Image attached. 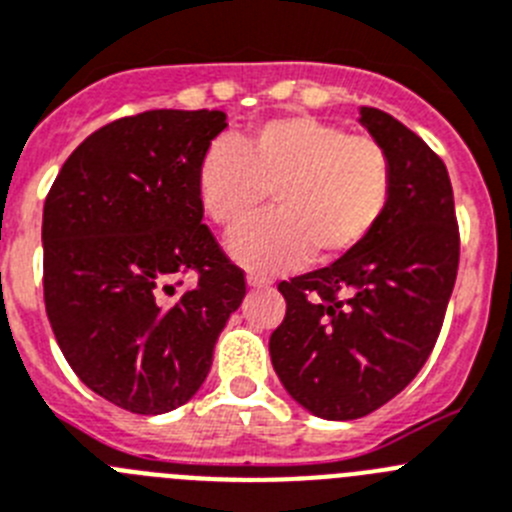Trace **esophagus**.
<instances>
[{
    "instance_id": "34e87169",
    "label": "esophagus",
    "mask_w": 512,
    "mask_h": 512,
    "mask_svg": "<svg viewBox=\"0 0 512 512\" xmlns=\"http://www.w3.org/2000/svg\"><path fill=\"white\" fill-rule=\"evenodd\" d=\"M270 283H273V280L265 278V275H247V285H250V288H270Z\"/></svg>"
}]
</instances>
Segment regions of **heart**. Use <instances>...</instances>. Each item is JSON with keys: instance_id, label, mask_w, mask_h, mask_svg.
I'll return each mask as SVG.
<instances>
[{"instance_id": "heart-1", "label": "heart", "mask_w": 512, "mask_h": 512, "mask_svg": "<svg viewBox=\"0 0 512 512\" xmlns=\"http://www.w3.org/2000/svg\"><path fill=\"white\" fill-rule=\"evenodd\" d=\"M196 193L222 229L250 222L270 193L275 214L232 234L227 250L250 270H285L365 245L393 199V163L372 137L285 114L255 124L239 145L216 140L196 170Z\"/></svg>"}]
</instances>
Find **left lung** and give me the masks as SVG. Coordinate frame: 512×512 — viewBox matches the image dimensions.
I'll return each mask as SVG.
<instances>
[{
	"mask_svg": "<svg viewBox=\"0 0 512 512\" xmlns=\"http://www.w3.org/2000/svg\"><path fill=\"white\" fill-rule=\"evenodd\" d=\"M393 163V199L365 245L283 280L288 311L270 359L313 416L352 421L418 375L439 339L459 267L454 191L439 155L375 107L357 119Z\"/></svg>",
	"mask_w": 512,
	"mask_h": 512,
	"instance_id": "1",
	"label": "left lung"
}]
</instances>
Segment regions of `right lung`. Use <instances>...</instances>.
<instances>
[{
    "label": "right lung",
    "mask_w": 512,
    "mask_h": 512,
    "mask_svg": "<svg viewBox=\"0 0 512 512\" xmlns=\"http://www.w3.org/2000/svg\"><path fill=\"white\" fill-rule=\"evenodd\" d=\"M227 114L153 109L86 137L43 209L45 311L86 388L158 416L199 393L245 275L209 232L196 170ZM197 273L186 291L175 280Z\"/></svg>",
    "instance_id": "add662e5"
}]
</instances>
